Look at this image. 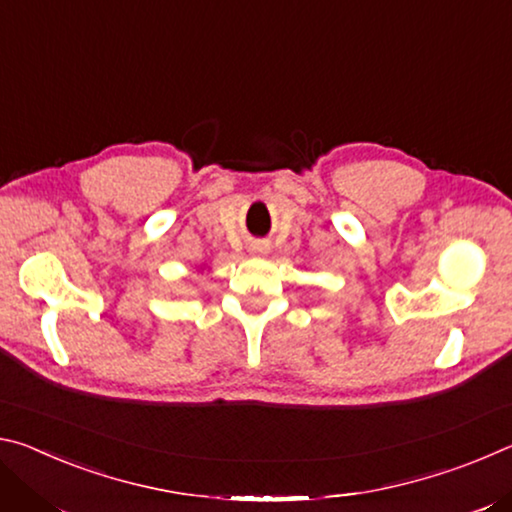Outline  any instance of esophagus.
Returning a JSON list of instances; mask_svg holds the SVG:
<instances>
[{"label": "esophagus", "instance_id": "34e87169", "mask_svg": "<svg viewBox=\"0 0 512 512\" xmlns=\"http://www.w3.org/2000/svg\"><path fill=\"white\" fill-rule=\"evenodd\" d=\"M268 250H271V246H268L266 241H255V244H250V253L253 255H266Z\"/></svg>", "mask_w": 512, "mask_h": 512}]
</instances>
